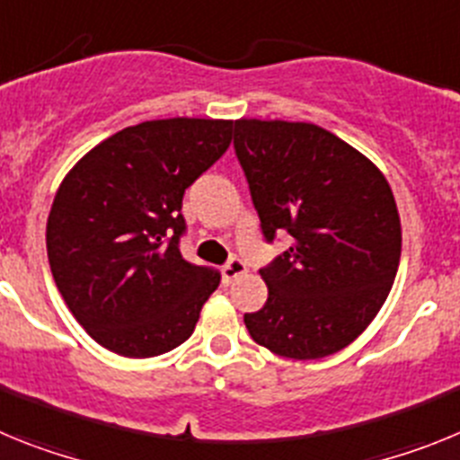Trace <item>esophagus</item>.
I'll return each mask as SVG.
<instances>
[{"label":"esophagus","instance_id":"1","mask_svg":"<svg viewBox=\"0 0 460 460\" xmlns=\"http://www.w3.org/2000/svg\"><path fill=\"white\" fill-rule=\"evenodd\" d=\"M246 265H243L242 260H237V258H233L230 260V262H227L226 267H223V280H226V283H233L234 279H239V276H243L246 274Z\"/></svg>","mask_w":460,"mask_h":460}]
</instances>
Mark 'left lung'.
I'll list each match as a JSON object with an SVG mask.
<instances>
[{
    "instance_id": "obj_1",
    "label": "left lung",
    "mask_w": 460,
    "mask_h": 460,
    "mask_svg": "<svg viewBox=\"0 0 460 460\" xmlns=\"http://www.w3.org/2000/svg\"><path fill=\"white\" fill-rule=\"evenodd\" d=\"M234 152L265 237L290 249L260 270L265 306L251 339L288 359H323L373 323L401 260V217L371 158L308 121L237 119Z\"/></svg>"
}]
</instances>
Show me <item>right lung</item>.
Segmentation results:
<instances>
[{"label":"right lung","mask_w":460,"mask_h":460,"mask_svg":"<svg viewBox=\"0 0 460 460\" xmlns=\"http://www.w3.org/2000/svg\"><path fill=\"white\" fill-rule=\"evenodd\" d=\"M230 140V119L142 121L89 149L57 189L46 226L52 279L105 350L147 359L193 334L221 276L181 258V198Z\"/></svg>","instance_id":"right-lung-1"}]
</instances>
